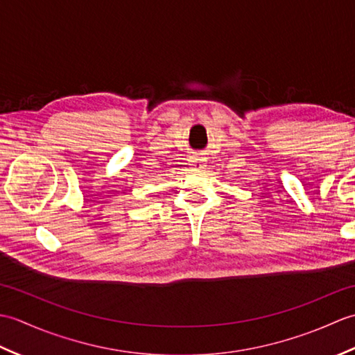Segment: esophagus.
I'll use <instances>...</instances> for the list:
<instances>
[{
    "label": "esophagus",
    "instance_id": "esophagus-1",
    "mask_svg": "<svg viewBox=\"0 0 355 355\" xmlns=\"http://www.w3.org/2000/svg\"><path fill=\"white\" fill-rule=\"evenodd\" d=\"M191 166L193 169H202V168H205V160H202V158H200V157H192Z\"/></svg>",
    "mask_w": 355,
    "mask_h": 355
}]
</instances>
